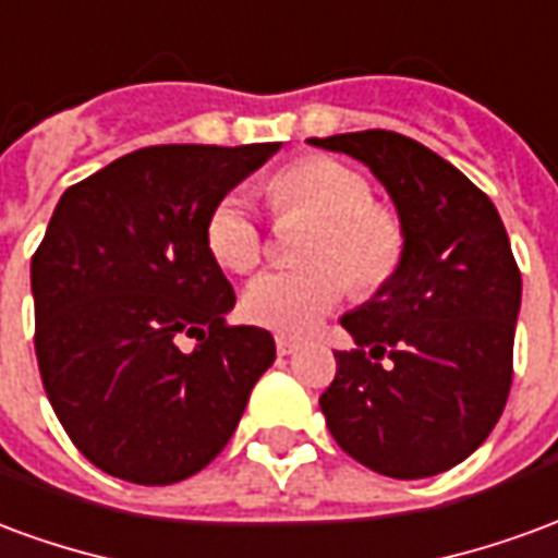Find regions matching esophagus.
<instances>
[{
    "instance_id": "1",
    "label": "esophagus",
    "mask_w": 558,
    "mask_h": 558,
    "mask_svg": "<svg viewBox=\"0 0 558 558\" xmlns=\"http://www.w3.org/2000/svg\"><path fill=\"white\" fill-rule=\"evenodd\" d=\"M275 347H278V355H292V352L299 350V340L287 338V335H278V338H275Z\"/></svg>"
}]
</instances>
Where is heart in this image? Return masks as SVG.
<instances>
[{"mask_svg": "<svg viewBox=\"0 0 558 558\" xmlns=\"http://www.w3.org/2000/svg\"><path fill=\"white\" fill-rule=\"evenodd\" d=\"M268 199L278 215L302 211L316 220L304 247L307 268H275L256 275L242 292V314L271 331L304 335L338 307L347 280L355 295H376L391 283L407 254L403 220L350 163L307 155L268 179ZM206 247L230 271H251L266 239L242 191H230L206 218Z\"/></svg>", "mask_w": 558, "mask_h": 558, "instance_id": "b5f03b06", "label": "heart"}]
</instances>
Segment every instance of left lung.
Returning a JSON list of instances; mask_svg holds the SVG:
<instances>
[{"label":"left lung","instance_id":"left-lung-1","mask_svg":"<svg viewBox=\"0 0 558 558\" xmlns=\"http://www.w3.org/2000/svg\"><path fill=\"white\" fill-rule=\"evenodd\" d=\"M367 163L407 230L400 271L340 319L355 350L319 410L335 442L388 478L457 466L502 415L514 379L520 268L490 196L395 131L311 140Z\"/></svg>","mask_w":558,"mask_h":558}]
</instances>
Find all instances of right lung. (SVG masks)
<instances>
[{"label": "right lung", "instance_id": "add662e5", "mask_svg": "<svg viewBox=\"0 0 558 558\" xmlns=\"http://www.w3.org/2000/svg\"><path fill=\"white\" fill-rule=\"evenodd\" d=\"M278 148H137L59 199L32 256L35 355L56 418L107 475L191 478L275 362L266 328L223 319L235 292L208 254L206 218Z\"/></svg>", "mask_w": 558, "mask_h": 558}]
</instances>
